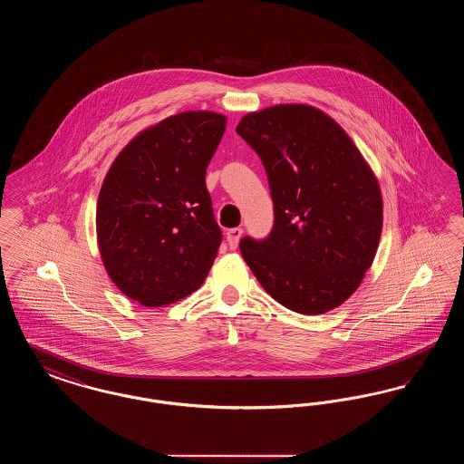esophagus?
I'll return each instance as SVG.
<instances>
[{"mask_svg": "<svg viewBox=\"0 0 464 464\" xmlns=\"http://www.w3.org/2000/svg\"><path fill=\"white\" fill-rule=\"evenodd\" d=\"M243 229L242 227H231L227 233H226V238H227V245H229V248L231 250H235L237 246H238V243H240V238H242Z\"/></svg>", "mask_w": 464, "mask_h": 464, "instance_id": "1", "label": "esophagus"}]
</instances>
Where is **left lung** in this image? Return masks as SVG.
Wrapping results in <instances>:
<instances>
[{"instance_id": "1", "label": "left lung", "mask_w": 464, "mask_h": 464, "mask_svg": "<svg viewBox=\"0 0 464 464\" xmlns=\"http://www.w3.org/2000/svg\"><path fill=\"white\" fill-rule=\"evenodd\" d=\"M237 132L265 163L275 205L271 235L240 242L266 292L301 314H324L360 287L382 231L371 165L327 112L276 104L245 114Z\"/></svg>"}]
</instances>
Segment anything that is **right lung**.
Listing matches in <instances>:
<instances>
[{
    "mask_svg": "<svg viewBox=\"0 0 464 464\" xmlns=\"http://www.w3.org/2000/svg\"><path fill=\"white\" fill-rule=\"evenodd\" d=\"M227 118L184 111L137 133L104 177L97 245L112 284L148 308L172 304L205 282L221 229L205 186Z\"/></svg>",
    "mask_w": 464,
    "mask_h": 464,
    "instance_id": "add662e5",
    "label": "right lung"
}]
</instances>
